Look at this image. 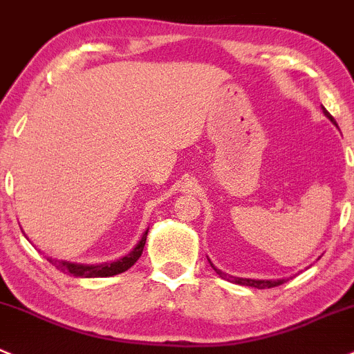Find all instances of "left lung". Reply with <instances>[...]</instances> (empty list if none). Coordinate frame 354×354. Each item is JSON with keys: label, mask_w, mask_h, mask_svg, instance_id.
I'll return each mask as SVG.
<instances>
[{"label": "left lung", "mask_w": 354, "mask_h": 354, "mask_svg": "<svg viewBox=\"0 0 354 354\" xmlns=\"http://www.w3.org/2000/svg\"><path fill=\"white\" fill-rule=\"evenodd\" d=\"M322 111H324V114H326V118L330 119V122L336 124V121H334L333 115H330L329 112L326 111V107H322ZM336 126H337V124H336ZM211 268H213L214 271H216V274H220L221 278L230 279L232 283H236V285H243V286L259 288V290H266V288H274V286H279V285H283V283H285V279H247V278H232V276H227V274H225V272H221L220 269L214 268L213 264H211Z\"/></svg>", "instance_id": "1"}]
</instances>
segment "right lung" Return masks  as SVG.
Returning <instances> with one entry per match:
<instances>
[{
    "mask_svg": "<svg viewBox=\"0 0 354 354\" xmlns=\"http://www.w3.org/2000/svg\"><path fill=\"white\" fill-rule=\"evenodd\" d=\"M148 230L143 233L140 243L127 254L126 257L119 259L115 262H105V264H97V266H85V264H73V262L66 261H57V259L47 257V261L54 266L59 271L68 272V274L80 276V278H107V276H115L121 274V272L127 271L138 259L141 257V252H143L145 242H147Z\"/></svg>",
    "mask_w": 354,
    "mask_h": 354,
    "instance_id": "add662e5",
    "label": "right lung"
}]
</instances>
